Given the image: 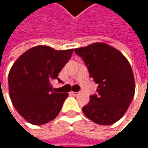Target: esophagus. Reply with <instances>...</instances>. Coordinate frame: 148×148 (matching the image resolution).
Instances as JSON below:
<instances>
[{
	"label": "esophagus",
	"instance_id": "1",
	"mask_svg": "<svg viewBox=\"0 0 148 148\" xmlns=\"http://www.w3.org/2000/svg\"><path fill=\"white\" fill-rule=\"evenodd\" d=\"M71 94L74 95V96H76V95L79 94V92H71Z\"/></svg>",
	"mask_w": 148,
	"mask_h": 148
}]
</instances>
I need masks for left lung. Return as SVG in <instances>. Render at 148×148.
Returning <instances> with one entry per match:
<instances>
[{"label": "left lung", "mask_w": 148, "mask_h": 148, "mask_svg": "<svg viewBox=\"0 0 148 148\" xmlns=\"http://www.w3.org/2000/svg\"><path fill=\"white\" fill-rule=\"evenodd\" d=\"M82 58L89 76L97 83V94L82 108L86 116L100 125H110L123 117L134 95V79L131 66L116 49L95 43L75 49Z\"/></svg>", "instance_id": "8db88e82"}]
</instances>
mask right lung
<instances>
[{
    "label": "right lung",
    "instance_id": "add662e5",
    "mask_svg": "<svg viewBox=\"0 0 148 148\" xmlns=\"http://www.w3.org/2000/svg\"><path fill=\"white\" fill-rule=\"evenodd\" d=\"M74 49L56 50L35 46L21 55L8 74L9 95L16 110L25 121L42 125L59 114L68 93L53 91L51 82L70 60Z\"/></svg>",
    "mask_w": 148,
    "mask_h": 148
}]
</instances>
